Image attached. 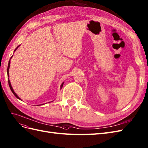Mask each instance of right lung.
<instances>
[{
  "label": "right lung",
  "instance_id": "add662e5",
  "mask_svg": "<svg viewBox=\"0 0 148 148\" xmlns=\"http://www.w3.org/2000/svg\"><path fill=\"white\" fill-rule=\"evenodd\" d=\"M18 47H19V46H18V47H16V49H14V51H16V50L17 49V48H18ZM12 57H13V56H12L11 58H10V60H9V62H8V68H7V75H8V76H9V72H8V71H9L10 65V59H12ZM8 84H9V86H10V89H11V90H12V92H13V94L15 95V97H16V98H18V99H19V100H21V99H20V98L19 97H18V96L16 95V94L14 92V90H13V88H12V87L11 83H10V80H9V78H8ZM63 84H64V83H62V84H61V86H60V89H62V86H63Z\"/></svg>",
  "mask_w": 148,
  "mask_h": 148
}]
</instances>
